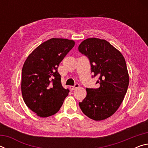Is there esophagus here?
<instances>
[{"label":"esophagus","instance_id":"1","mask_svg":"<svg viewBox=\"0 0 148 148\" xmlns=\"http://www.w3.org/2000/svg\"><path fill=\"white\" fill-rule=\"evenodd\" d=\"M79 85L78 84H76L73 86H70V89H71V91H74V89H76V88H77V87H79Z\"/></svg>","mask_w":148,"mask_h":148}]
</instances>
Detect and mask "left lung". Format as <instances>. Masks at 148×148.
Here are the masks:
<instances>
[{
    "mask_svg": "<svg viewBox=\"0 0 148 148\" xmlns=\"http://www.w3.org/2000/svg\"><path fill=\"white\" fill-rule=\"evenodd\" d=\"M79 51L89 59L92 77L98 76L99 88H87V95L79 106L83 113L95 121L112 116L123 101L129 83L124 57L105 40H85Z\"/></svg>",
    "mask_w": 148,
    "mask_h": 148,
    "instance_id": "left-lung-1",
    "label": "left lung"
}]
</instances>
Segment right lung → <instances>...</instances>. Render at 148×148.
<instances>
[{"instance_id":"right-lung-1","label":"right lung","mask_w":148,"mask_h":148,"mask_svg":"<svg viewBox=\"0 0 148 148\" xmlns=\"http://www.w3.org/2000/svg\"><path fill=\"white\" fill-rule=\"evenodd\" d=\"M73 40L51 38L35 49L25 61L21 73V92L25 103L42 117L56 114L69 90L61 84L57 69L74 46Z\"/></svg>"}]
</instances>
